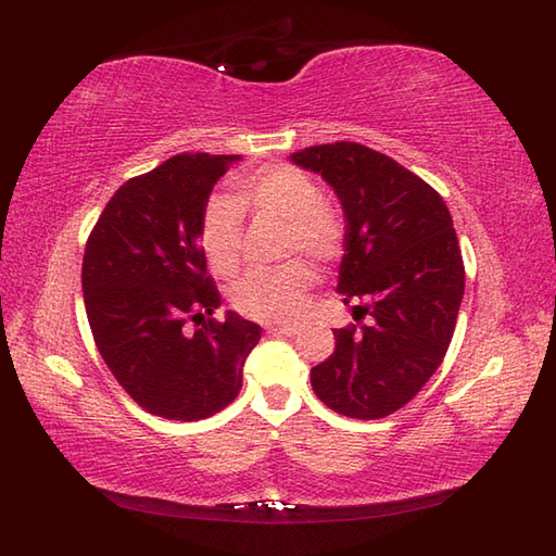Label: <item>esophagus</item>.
Listing matches in <instances>:
<instances>
[{
	"instance_id": "esophagus-1",
	"label": "esophagus",
	"mask_w": 556,
	"mask_h": 556,
	"mask_svg": "<svg viewBox=\"0 0 556 556\" xmlns=\"http://www.w3.org/2000/svg\"><path fill=\"white\" fill-rule=\"evenodd\" d=\"M299 329H301V325H296V323H285V325L269 327V332L279 334V337H293V334H299Z\"/></svg>"
}]
</instances>
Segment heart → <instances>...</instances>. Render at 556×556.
<instances>
[{"label": "heart", "mask_w": 556, "mask_h": 556, "mask_svg": "<svg viewBox=\"0 0 556 556\" xmlns=\"http://www.w3.org/2000/svg\"><path fill=\"white\" fill-rule=\"evenodd\" d=\"M243 208L248 215L285 222L281 257L305 255L315 265H332L344 253L346 222L323 200L308 174L293 164H271L233 181V198L215 193L200 215V245L219 277H233L241 265ZM313 285L305 260L275 269L248 271L231 289L233 308L253 320H289L299 315Z\"/></svg>", "instance_id": "obj_1"}]
</instances>
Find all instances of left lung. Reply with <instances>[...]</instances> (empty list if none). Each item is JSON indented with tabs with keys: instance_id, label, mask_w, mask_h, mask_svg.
<instances>
[{
	"instance_id": "left-lung-1",
	"label": "left lung",
	"mask_w": 556,
	"mask_h": 556,
	"mask_svg": "<svg viewBox=\"0 0 556 556\" xmlns=\"http://www.w3.org/2000/svg\"><path fill=\"white\" fill-rule=\"evenodd\" d=\"M291 160L334 188L346 217L337 291L370 315L361 329H334V353L311 370L313 392L341 416L384 418L420 392L452 344L466 285L452 215L430 184L361 143Z\"/></svg>"
}]
</instances>
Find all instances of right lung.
Segmentation results:
<instances>
[{"mask_svg": "<svg viewBox=\"0 0 556 556\" xmlns=\"http://www.w3.org/2000/svg\"><path fill=\"white\" fill-rule=\"evenodd\" d=\"M239 155L184 152L128 179L92 227L83 301L102 361L152 416L203 420L227 408L263 329L219 308L200 215ZM201 327L187 332V323Z\"/></svg>", "mask_w": 556, "mask_h": 556, "instance_id": "1", "label": "right lung"}]
</instances>
